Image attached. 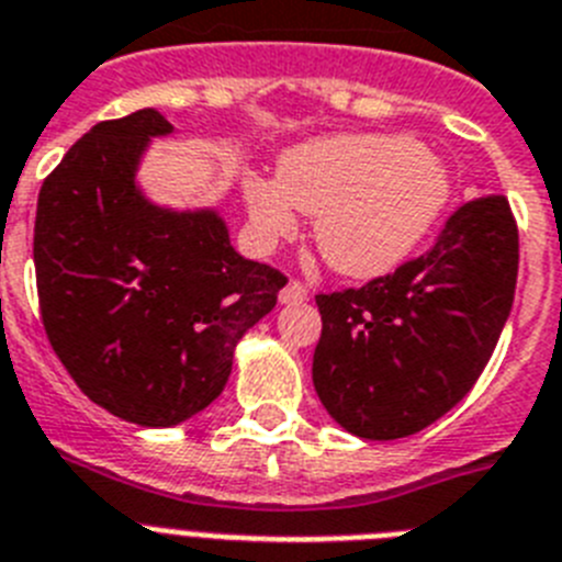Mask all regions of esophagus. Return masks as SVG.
<instances>
[{"mask_svg": "<svg viewBox=\"0 0 562 562\" xmlns=\"http://www.w3.org/2000/svg\"><path fill=\"white\" fill-rule=\"evenodd\" d=\"M305 300H308V288L302 285L300 280H291L280 291V302H285V305H300V302Z\"/></svg>", "mask_w": 562, "mask_h": 562, "instance_id": "34e87169", "label": "esophagus"}]
</instances>
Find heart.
I'll list each match as a JSON object with an SVG mask.
<instances>
[{
  "instance_id": "b5f03b06",
  "label": "heart",
  "mask_w": 562,
  "mask_h": 562,
  "mask_svg": "<svg viewBox=\"0 0 562 562\" xmlns=\"http://www.w3.org/2000/svg\"><path fill=\"white\" fill-rule=\"evenodd\" d=\"M243 194L260 240L294 237L316 214L314 240L345 277L387 274L416 251L452 198L450 169L404 135H322L280 155L277 180L248 175Z\"/></svg>"
}]
</instances>
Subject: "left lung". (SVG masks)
Instances as JSON below:
<instances>
[{
  "label": "left lung",
  "mask_w": 562,
  "mask_h": 562,
  "mask_svg": "<svg viewBox=\"0 0 562 562\" xmlns=\"http://www.w3.org/2000/svg\"><path fill=\"white\" fill-rule=\"evenodd\" d=\"M515 282L509 200L481 194L393 274L316 294L314 387L330 418L368 441H393L450 413L490 362Z\"/></svg>",
  "instance_id": "1"
}]
</instances>
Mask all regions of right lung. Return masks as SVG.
Returning a JSON list of instances; mask_svg holds the SVG:
<instances>
[{"label": "right lung", "mask_w": 562, "mask_h": 562, "mask_svg": "<svg viewBox=\"0 0 562 562\" xmlns=\"http://www.w3.org/2000/svg\"><path fill=\"white\" fill-rule=\"evenodd\" d=\"M158 110L101 121L42 183L33 262L42 325L90 402L175 427L221 396L237 341L285 274L234 251L212 209L172 212L135 183Z\"/></svg>", "instance_id": "1"}]
</instances>
